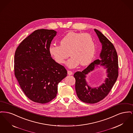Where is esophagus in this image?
<instances>
[{
    "label": "esophagus",
    "mask_w": 133,
    "mask_h": 133,
    "mask_svg": "<svg viewBox=\"0 0 133 133\" xmlns=\"http://www.w3.org/2000/svg\"><path fill=\"white\" fill-rule=\"evenodd\" d=\"M67 73H68V74L69 75H71L73 74L72 72L71 71H69V70H68V71H67Z\"/></svg>",
    "instance_id": "34e87169"
}]
</instances>
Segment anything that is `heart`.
I'll return each instance as SVG.
<instances>
[{
    "label": "heart",
    "instance_id": "heart-1",
    "mask_svg": "<svg viewBox=\"0 0 133 133\" xmlns=\"http://www.w3.org/2000/svg\"><path fill=\"white\" fill-rule=\"evenodd\" d=\"M49 51L59 64L64 63L70 54L72 57L68 60L67 65L74 68L80 63L87 65L92 61L96 53V44L89 34L70 32L61 39L60 45L51 44Z\"/></svg>",
    "mask_w": 133,
    "mask_h": 133
}]
</instances>
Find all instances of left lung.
Returning <instances> with one entry per match:
<instances>
[{"label":"left lung","mask_w":133,"mask_h":133,"mask_svg":"<svg viewBox=\"0 0 133 133\" xmlns=\"http://www.w3.org/2000/svg\"><path fill=\"white\" fill-rule=\"evenodd\" d=\"M102 45L100 55L101 59H97L82 72L77 71L74 74L75 78V90L78 98L89 104H94L105 98L114 86L118 77V59L117 53L113 44L101 32L94 29ZM98 64L107 69L108 78L105 83L98 88H92L86 81V75L93 70Z\"/></svg>","instance_id":"obj_1"}]
</instances>
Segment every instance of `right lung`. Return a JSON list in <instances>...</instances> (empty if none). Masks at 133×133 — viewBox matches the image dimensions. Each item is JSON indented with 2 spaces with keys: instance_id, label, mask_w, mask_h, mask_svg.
<instances>
[{
  "instance_id": "add662e5",
  "label": "right lung",
  "mask_w": 133,
  "mask_h": 133,
  "mask_svg": "<svg viewBox=\"0 0 133 133\" xmlns=\"http://www.w3.org/2000/svg\"><path fill=\"white\" fill-rule=\"evenodd\" d=\"M56 33L54 30H36L15 51V76L26 96L36 103L45 104L54 99L58 83L67 76V70L52 58L49 51Z\"/></svg>"
}]
</instances>
